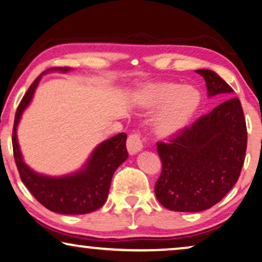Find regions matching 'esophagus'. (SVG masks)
<instances>
[{
	"mask_svg": "<svg viewBox=\"0 0 262 262\" xmlns=\"http://www.w3.org/2000/svg\"><path fill=\"white\" fill-rule=\"evenodd\" d=\"M126 146H127L128 154L130 155H136L137 152H139V151L143 149V143H142V139L139 137V135L134 134L128 136Z\"/></svg>",
	"mask_w": 262,
	"mask_h": 262,
	"instance_id": "34e87169",
	"label": "esophagus"
}]
</instances>
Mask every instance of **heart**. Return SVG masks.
<instances>
[{
  "label": "heart",
  "instance_id": "1",
  "mask_svg": "<svg viewBox=\"0 0 262 262\" xmlns=\"http://www.w3.org/2000/svg\"><path fill=\"white\" fill-rule=\"evenodd\" d=\"M140 101L146 108L162 110L155 119L154 131L161 138H171L190 122L200 105V93L192 86L175 82L150 84L140 91Z\"/></svg>",
  "mask_w": 262,
  "mask_h": 262
}]
</instances>
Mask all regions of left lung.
Returning <instances> with one entry per match:
<instances>
[{
  "label": "left lung",
  "mask_w": 262,
  "mask_h": 262,
  "mask_svg": "<svg viewBox=\"0 0 262 262\" xmlns=\"http://www.w3.org/2000/svg\"><path fill=\"white\" fill-rule=\"evenodd\" d=\"M208 96H230L234 91L210 70H197ZM247 149V127L237 98L200 117L191 126L158 142L162 172L155 184L158 202L173 211L196 213L219 203L240 176Z\"/></svg>",
  "instance_id": "8db88e82"
}]
</instances>
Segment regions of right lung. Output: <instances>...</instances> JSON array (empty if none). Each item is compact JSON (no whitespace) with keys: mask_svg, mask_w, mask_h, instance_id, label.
Listing matches in <instances>:
<instances>
[{"mask_svg":"<svg viewBox=\"0 0 262 262\" xmlns=\"http://www.w3.org/2000/svg\"><path fill=\"white\" fill-rule=\"evenodd\" d=\"M71 68H52L47 72H67ZM45 74V73H42ZM42 74H40L22 98L16 110L13 128V150L21 181L35 199L47 209L58 214H89L104 206L108 196L112 176L117 168L128 157L126 150V134L122 132L104 140L98 145L84 168L74 173L51 177L37 173L29 168L22 158L17 142L16 128L22 113L33 99Z\"/></svg>","mask_w":262,"mask_h":262,"instance_id":"obj_1","label":"right lung"}]
</instances>
